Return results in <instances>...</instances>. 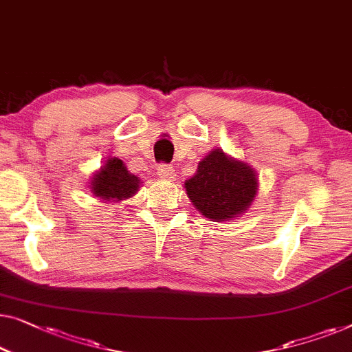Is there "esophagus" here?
<instances>
[{
	"mask_svg": "<svg viewBox=\"0 0 352 352\" xmlns=\"http://www.w3.org/2000/svg\"><path fill=\"white\" fill-rule=\"evenodd\" d=\"M157 175H159L162 179H171V177H175V170H173L171 165L160 164L159 168H157Z\"/></svg>",
	"mask_w": 352,
	"mask_h": 352,
	"instance_id": "1",
	"label": "esophagus"
}]
</instances>
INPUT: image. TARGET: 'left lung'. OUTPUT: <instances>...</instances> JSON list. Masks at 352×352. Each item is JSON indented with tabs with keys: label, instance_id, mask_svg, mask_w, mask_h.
Returning <instances> with one entry per match:
<instances>
[{
	"label": "left lung",
	"instance_id": "left-lung-1",
	"mask_svg": "<svg viewBox=\"0 0 352 352\" xmlns=\"http://www.w3.org/2000/svg\"><path fill=\"white\" fill-rule=\"evenodd\" d=\"M186 190L203 216L216 222L230 221L251 205L257 193V177L251 166L216 149L198 164L195 176L186 182Z\"/></svg>",
	"mask_w": 352,
	"mask_h": 352
}]
</instances>
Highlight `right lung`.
<instances>
[{"label": "right lung", "instance_id": "1", "mask_svg": "<svg viewBox=\"0 0 352 352\" xmlns=\"http://www.w3.org/2000/svg\"><path fill=\"white\" fill-rule=\"evenodd\" d=\"M140 179L126 171L124 162L109 159L91 181V192L103 200H124L136 193Z\"/></svg>", "mask_w": 352, "mask_h": 352}]
</instances>
